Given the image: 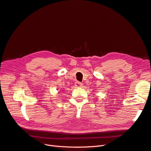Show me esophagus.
Returning a JSON list of instances; mask_svg holds the SVG:
<instances>
[{
	"label": "esophagus",
	"mask_w": 151,
	"mask_h": 151,
	"mask_svg": "<svg viewBox=\"0 0 151 151\" xmlns=\"http://www.w3.org/2000/svg\"><path fill=\"white\" fill-rule=\"evenodd\" d=\"M82 85H83L82 83L81 82H80V81H76L75 83V86L76 87H81Z\"/></svg>",
	"instance_id": "34e87169"
}]
</instances>
